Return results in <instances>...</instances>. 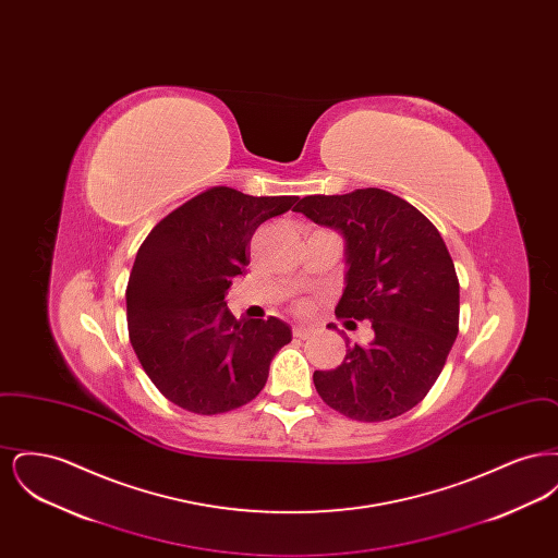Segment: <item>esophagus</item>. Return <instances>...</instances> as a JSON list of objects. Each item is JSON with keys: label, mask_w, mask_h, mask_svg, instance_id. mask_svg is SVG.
Segmentation results:
<instances>
[{"label": "esophagus", "mask_w": 558, "mask_h": 558, "mask_svg": "<svg viewBox=\"0 0 558 558\" xmlns=\"http://www.w3.org/2000/svg\"><path fill=\"white\" fill-rule=\"evenodd\" d=\"M292 335H294L296 339H307V337H312V335H314V328L299 324V326H294V328H292Z\"/></svg>", "instance_id": "34e87169"}]
</instances>
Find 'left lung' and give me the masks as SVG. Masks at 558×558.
I'll return each mask as SVG.
<instances>
[{"instance_id": "1", "label": "left lung", "mask_w": 558, "mask_h": 558, "mask_svg": "<svg viewBox=\"0 0 558 558\" xmlns=\"http://www.w3.org/2000/svg\"><path fill=\"white\" fill-rule=\"evenodd\" d=\"M294 211L343 236L345 289L335 312L374 328L368 345L347 339L339 368L314 372L319 398L364 423L412 410L458 335L460 284L441 234L416 207L378 187L305 196Z\"/></svg>"}]
</instances>
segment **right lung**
Returning <instances> with one entry per match:
<instances>
[{
	"mask_svg": "<svg viewBox=\"0 0 558 558\" xmlns=\"http://www.w3.org/2000/svg\"><path fill=\"white\" fill-rule=\"evenodd\" d=\"M296 196L211 187L169 213L142 242L128 284L133 351L169 401L221 414L257 398L274 355L291 343L278 318L236 319L226 294L244 276L248 242Z\"/></svg>",
	"mask_w": 558,
	"mask_h": 558,
	"instance_id": "1",
	"label": "right lung"
}]
</instances>
